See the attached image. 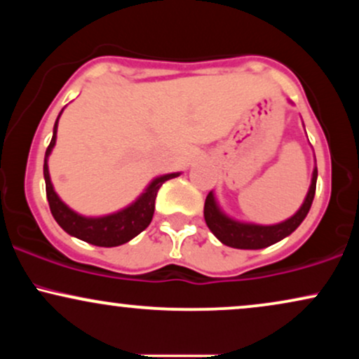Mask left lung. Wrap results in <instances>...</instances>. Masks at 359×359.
I'll list each match as a JSON object with an SVG mask.
<instances>
[{
  "instance_id": "left-lung-1",
  "label": "left lung",
  "mask_w": 359,
  "mask_h": 359,
  "mask_svg": "<svg viewBox=\"0 0 359 359\" xmlns=\"http://www.w3.org/2000/svg\"><path fill=\"white\" fill-rule=\"evenodd\" d=\"M316 182H317V168H314L312 174V184L309 189L306 201L302 208L299 209L290 219L280 222L273 226H258V224H245V222L233 221L231 217L224 216L217 208L214 201L212 192L208 194L204 203V219L208 228L211 229L214 236L219 240L222 245L231 246L238 250H259L273 245L283 238L288 236L299 228L300 222L306 219L309 209H311L312 201L316 196Z\"/></svg>"
}]
</instances>
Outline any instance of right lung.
Listing matches in <instances>:
<instances>
[{
  "label": "right lung",
  "instance_id": "obj_1",
  "mask_svg": "<svg viewBox=\"0 0 359 359\" xmlns=\"http://www.w3.org/2000/svg\"><path fill=\"white\" fill-rule=\"evenodd\" d=\"M57 118L55 125H53V137L50 140V145L47 147L43 160V177H45V191H47V201L50 205V212L53 219L59 222V226L65 233L71 236L79 238V240L90 243L96 246H104V248H111V246H119L123 243H128L133 240L137 234H140L143 229L148 228L151 222L155 212V199L158 189L162 184L168 179H174L179 174H168L155 179L154 182L148 185L145 192L140 196L137 203H133L130 208L123 209L116 214H109L104 217H84L74 212L69 209L62 201L59 199L55 191H53L50 184V175H48V165H47V156L50 155L53 145H55V133H57Z\"/></svg>",
  "mask_w": 359,
  "mask_h": 359
}]
</instances>
